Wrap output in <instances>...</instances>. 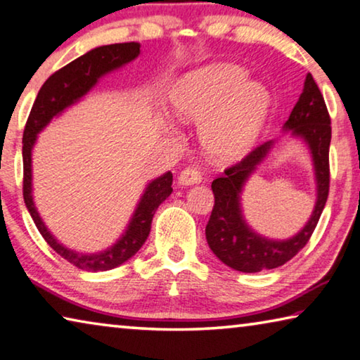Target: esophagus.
<instances>
[{
	"label": "esophagus",
	"mask_w": 360,
	"mask_h": 360,
	"mask_svg": "<svg viewBox=\"0 0 360 360\" xmlns=\"http://www.w3.org/2000/svg\"><path fill=\"white\" fill-rule=\"evenodd\" d=\"M201 180H202V175L196 167H185L179 174V184L184 186L201 184Z\"/></svg>",
	"instance_id": "34e87169"
}]
</instances>
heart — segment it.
I'll use <instances>...</instances> for the list:
<instances>
[{"instance_id": "b5f03b06", "label": "heart", "mask_w": 360, "mask_h": 360, "mask_svg": "<svg viewBox=\"0 0 360 360\" xmlns=\"http://www.w3.org/2000/svg\"><path fill=\"white\" fill-rule=\"evenodd\" d=\"M172 108L185 121L201 122L204 150L217 161L238 159L255 143L264 124L269 96L244 68L214 63L184 76L172 92Z\"/></svg>"}]
</instances>
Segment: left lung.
I'll list each match as a JSON object with an SVG mask.
<instances>
[{
	"label": "left lung",
	"mask_w": 360,
	"mask_h": 360,
	"mask_svg": "<svg viewBox=\"0 0 360 360\" xmlns=\"http://www.w3.org/2000/svg\"><path fill=\"white\" fill-rule=\"evenodd\" d=\"M284 131L302 139L311 153L314 164L317 199L313 214L306 225L292 238L278 240L253 231L245 221L240 204L244 185L255 169L269 155L276 141L269 140L250 151L243 161L228 167L225 174L212 181L215 204L205 226V239L210 250L226 266L243 273H258L273 269L292 260L308 244L323 205L327 202L330 169L328 150L332 139L330 116L323 97L311 73L306 75L303 92L285 121Z\"/></svg>",
	"instance_id": "obj_1"
}]
</instances>
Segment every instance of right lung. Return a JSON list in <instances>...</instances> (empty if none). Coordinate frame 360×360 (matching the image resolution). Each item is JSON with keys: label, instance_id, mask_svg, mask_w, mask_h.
<instances>
[{"label": "right lung", "instance_id": "right-lung-1", "mask_svg": "<svg viewBox=\"0 0 360 360\" xmlns=\"http://www.w3.org/2000/svg\"><path fill=\"white\" fill-rule=\"evenodd\" d=\"M140 54L139 43H120L100 46L86 52L84 56L65 65L52 76L46 79L41 87L37 100H34L30 116H28L25 131L22 140V158H23V201L38 231L44 240L65 260L75 264L76 268L84 271H108L120 266L129 258L134 257L145 244L148 238L153 215L161 202L166 201L172 193V172H166L156 176L146 185L134 214L129 220V225L121 234V238L113 245L98 253H79L58 243L47 226L33 201V175H32V153L37 143L38 134L54 120L60 116L65 110L78 103L97 86L100 78L115 70L124 67L129 62L135 60Z\"/></svg>", "mask_w": 360, "mask_h": 360}]
</instances>
